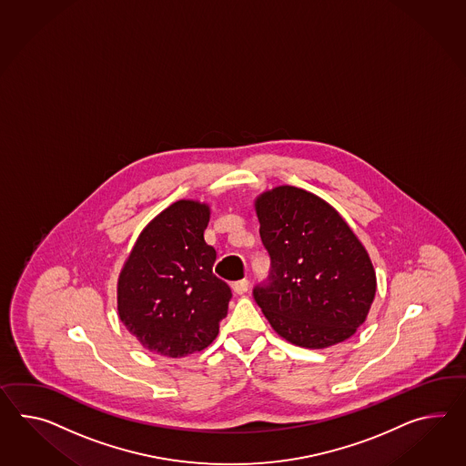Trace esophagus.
I'll list each match as a JSON object with an SVG mask.
<instances>
[{
    "label": "esophagus",
    "instance_id": "obj_1",
    "mask_svg": "<svg viewBox=\"0 0 466 466\" xmlns=\"http://www.w3.org/2000/svg\"><path fill=\"white\" fill-rule=\"evenodd\" d=\"M248 289H249V281L248 279H240V281H236V283L232 284V291L236 295H244V293H248Z\"/></svg>",
    "mask_w": 466,
    "mask_h": 466
}]
</instances>
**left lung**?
I'll list each match as a JSON object with an SVG mask.
<instances>
[{"instance_id": "left-lung-1", "label": "left lung", "mask_w": 466, "mask_h": 466, "mask_svg": "<svg viewBox=\"0 0 466 466\" xmlns=\"http://www.w3.org/2000/svg\"><path fill=\"white\" fill-rule=\"evenodd\" d=\"M271 258L268 286L254 299L274 331L305 349L350 339L374 301V266L343 217L315 193L291 185L254 200Z\"/></svg>"}]
</instances>
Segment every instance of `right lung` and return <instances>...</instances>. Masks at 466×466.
<instances>
[{
	"mask_svg": "<svg viewBox=\"0 0 466 466\" xmlns=\"http://www.w3.org/2000/svg\"><path fill=\"white\" fill-rule=\"evenodd\" d=\"M210 207L178 200L141 230L117 279V313L143 349L180 359L207 349L228 315L230 288L212 273Z\"/></svg>",
	"mask_w": 466,
	"mask_h": 466,
	"instance_id": "add662e5",
	"label": "right lung"
}]
</instances>
